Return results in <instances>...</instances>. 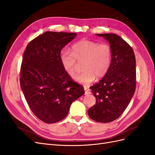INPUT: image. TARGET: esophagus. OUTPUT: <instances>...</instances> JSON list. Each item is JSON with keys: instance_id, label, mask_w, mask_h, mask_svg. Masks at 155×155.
<instances>
[{"instance_id": "34e87169", "label": "esophagus", "mask_w": 155, "mask_h": 155, "mask_svg": "<svg viewBox=\"0 0 155 155\" xmlns=\"http://www.w3.org/2000/svg\"><path fill=\"white\" fill-rule=\"evenodd\" d=\"M84 89H85V94H90V90H89L88 88L85 87H84Z\"/></svg>"}]
</instances>
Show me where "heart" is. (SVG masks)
Wrapping results in <instances>:
<instances>
[{"instance_id":"1","label":"heart","mask_w":155,"mask_h":155,"mask_svg":"<svg viewBox=\"0 0 155 155\" xmlns=\"http://www.w3.org/2000/svg\"><path fill=\"white\" fill-rule=\"evenodd\" d=\"M112 51L107 43H99L88 39H81L72 45L71 51L64 49L61 51L59 60L64 71L73 77L76 72V61L83 60V71L75 77V81L88 85L101 78L109 72L112 64Z\"/></svg>"}]
</instances>
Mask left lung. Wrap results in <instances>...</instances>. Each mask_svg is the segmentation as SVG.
<instances>
[{
    "label": "left lung",
    "mask_w": 155,
    "mask_h": 155,
    "mask_svg": "<svg viewBox=\"0 0 155 155\" xmlns=\"http://www.w3.org/2000/svg\"><path fill=\"white\" fill-rule=\"evenodd\" d=\"M109 42L112 51L109 72L91 87L96 104L88 110L90 118L109 123L118 118L127 107L136 89V59L132 47L114 34H96Z\"/></svg>",
    "instance_id": "obj_1"
}]
</instances>
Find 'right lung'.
<instances>
[{"instance_id":"right-lung-1","label":"right lung","mask_w":155,"mask_h":155,"mask_svg":"<svg viewBox=\"0 0 155 155\" xmlns=\"http://www.w3.org/2000/svg\"><path fill=\"white\" fill-rule=\"evenodd\" d=\"M76 33L46 31L30 41L23 55L20 83L30 109L46 124L64 119L83 88L64 71L61 50Z\"/></svg>"}]
</instances>
